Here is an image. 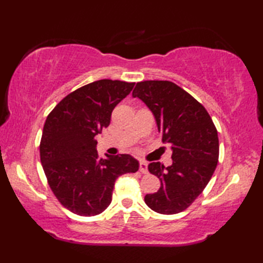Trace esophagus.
Here are the masks:
<instances>
[{"mask_svg":"<svg viewBox=\"0 0 263 263\" xmlns=\"http://www.w3.org/2000/svg\"><path fill=\"white\" fill-rule=\"evenodd\" d=\"M139 170H140V172L143 173V174H147V173H148V164H147V161L141 160L140 161V165H139Z\"/></svg>","mask_w":263,"mask_h":263,"instance_id":"esophagus-1","label":"esophagus"}]
</instances>
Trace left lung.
I'll list each match as a JSON object with an SVG mask.
<instances>
[{"label": "left lung", "mask_w": 263, "mask_h": 263, "mask_svg": "<svg viewBox=\"0 0 263 263\" xmlns=\"http://www.w3.org/2000/svg\"><path fill=\"white\" fill-rule=\"evenodd\" d=\"M132 96L153 111L161 140L173 150L171 166L148 165L160 187L147 194L144 202L158 214H178L202 193L214 174L219 157L217 128L203 106L174 82H138Z\"/></svg>", "instance_id": "8db88e82"}]
</instances>
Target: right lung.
Returning a JSON list of instances; mask_svg holds the SVG:
<instances>
[{"label": "right lung", "mask_w": 263, "mask_h": 263, "mask_svg": "<svg viewBox=\"0 0 263 263\" xmlns=\"http://www.w3.org/2000/svg\"><path fill=\"white\" fill-rule=\"evenodd\" d=\"M133 87L135 82L109 79L88 83L64 97L47 116L39 146L43 170L55 197L76 215L102 214L111 202L116 178L139 170L130 155L100 158L95 139Z\"/></svg>", "instance_id": "obj_1"}]
</instances>
